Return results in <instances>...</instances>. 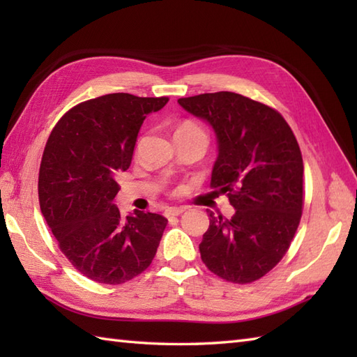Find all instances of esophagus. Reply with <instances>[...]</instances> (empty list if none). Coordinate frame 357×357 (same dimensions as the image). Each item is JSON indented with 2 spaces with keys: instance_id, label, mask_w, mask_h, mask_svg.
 Returning <instances> with one entry per match:
<instances>
[{
  "instance_id": "esophagus-1",
  "label": "esophagus",
  "mask_w": 357,
  "mask_h": 357,
  "mask_svg": "<svg viewBox=\"0 0 357 357\" xmlns=\"http://www.w3.org/2000/svg\"><path fill=\"white\" fill-rule=\"evenodd\" d=\"M185 210H187V207H172V208H169V210L165 211V216H167V218L179 216V215H183Z\"/></svg>"
}]
</instances>
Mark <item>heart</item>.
Segmentation results:
<instances>
[{
  "instance_id": "heart-1",
  "label": "heart",
  "mask_w": 357,
  "mask_h": 357,
  "mask_svg": "<svg viewBox=\"0 0 357 357\" xmlns=\"http://www.w3.org/2000/svg\"><path fill=\"white\" fill-rule=\"evenodd\" d=\"M187 127H198V126L193 124V123H188V121H187V123H184L179 128H187Z\"/></svg>"
}]
</instances>
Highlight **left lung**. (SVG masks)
Returning a JSON list of instances; mask_svg holds the SVG:
<instances>
[{"label": "left lung", "instance_id": "obj_1", "mask_svg": "<svg viewBox=\"0 0 357 357\" xmlns=\"http://www.w3.org/2000/svg\"><path fill=\"white\" fill-rule=\"evenodd\" d=\"M179 105L213 128V188L227 193L230 219L208 211L199 244L210 271L234 284L262 278L282 259L301 221L304 162L290 126L276 110L233 92L181 98Z\"/></svg>", "mask_w": 357, "mask_h": 357}]
</instances>
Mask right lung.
<instances>
[{
    "label": "right lung",
    "instance_id": "obj_1",
    "mask_svg": "<svg viewBox=\"0 0 357 357\" xmlns=\"http://www.w3.org/2000/svg\"><path fill=\"white\" fill-rule=\"evenodd\" d=\"M169 98L110 93L78 104L58 121L45 144L38 195L41 213L67 259L100 284L118 285L153 261L167 219L123 216L116 176L132 164L139 128Z\"/></svg>",
    "mask_w": 357,
    "mask_h": 357
}]
</instances>
